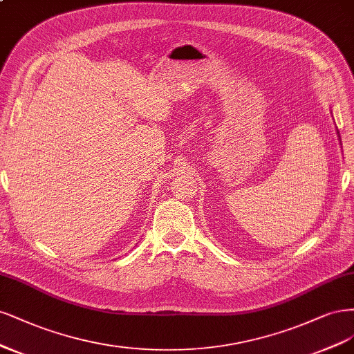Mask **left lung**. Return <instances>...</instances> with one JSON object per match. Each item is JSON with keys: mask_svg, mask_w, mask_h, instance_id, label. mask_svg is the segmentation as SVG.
Segmentation results:
<instances>
[{"mask_svg": "<svg viewBox=\"0 0 354 354\" xmlns=\"http://www.w3.org/2000/svg\"><path fill=\"white\" fill-rule=\"evenodd\" d=\"M337 135H338V140H339V144H341V138H339V132H338V129H337Z\"/></svg>", "mask_w": 354, "mask_h": 354, "instance_id": "obj_1", "label": "left lung"}]
</instances>
